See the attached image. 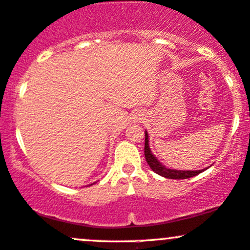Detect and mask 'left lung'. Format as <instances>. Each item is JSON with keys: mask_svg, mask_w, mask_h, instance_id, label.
<instances>
[{"mask_svg": "<svg viewBox=\"0 0 250 250\" xmlns=\"http://www.w3.org/2000/svg\"><path fill=\"white\" fill-rule=\"evenodd\" d=\"M144 155H146V160L149 165V167L158 174V175L163 176V178L167 179H175V180H182V179H188L193 178V176L198 175V174L203 173L204 170H206L208 168L200 169V170H179V169H171L166 167L165 165L158 161V158L152 154L151 149L149 146V135H147V131L146 130V143H144Z\"/></svg>", "mask_w": 250, "mask_h": 250, "instance_id": "8db88e82", "label": "left lung"}]
</instances>
